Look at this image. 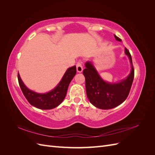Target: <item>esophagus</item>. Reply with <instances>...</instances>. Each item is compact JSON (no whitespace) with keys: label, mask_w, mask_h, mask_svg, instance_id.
I'll list each match as a JSON object with an SVG mask.
<instances>
[{"label":"esophagus","mask_w":155,"mask_h":155,"mask_svg":"<svg viewBox=\"0 0 155 155\" xmlns=\"http://www.w3.org/2000/svg\"><path fill=\"white\" fill-rule=\"evenodd\" d=\"M76 69L78 72H81L83 71V66L81 62H78L76 64Z\"/></svg>","instance_id":"34e87169"}]
</instances>
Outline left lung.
I'll list each match as a JSON object with an SVG mask.
<instances>
[{"mask_svg":"<svg viewBox=\"0 0 155 155\" xmlns=\"http://www.w3.org/2000/svg\"><path fill=\"white\" fill-rule=\"evenodd\" d=\"M114 35L116 40L121 41L119 37ZM125 54L130 60L131 70L127 77L118 83L104 81L91 61L85 64V68L83 74L85 78L87 96L91 104L98 109H113L122 104L129 95L134 79V70L130 54L126 48Z\"/></svg>","mask_w":155,"mask_h":155,"instance_id":"obj_1","label":"left lung"}]
</instances>
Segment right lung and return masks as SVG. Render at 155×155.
<instances>
[{
    "instance_id": "add662e5",
    "label": "right lung",
    "mask_w": 155,
    "mask_h": 155,
    "mask_svg": "<svg viewBox=\"0 0 155 155\" xmlns=\"http://www.w3.org/2000/svg\"><path fill=\"white\" fill-rule=\"evenodd\" d=\"M76 74V66L68 68L58 85L50 92L44 94L37 93L28 88L22 82L18 73V81L23 94L31 105L39 109L48 110L61 104L67 95L69 84Z\"/></svg>"
}]
</instances>
